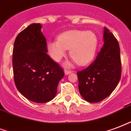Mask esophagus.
<instances>
[{
    "label": "esophagus",
    "mask_w": 131,
    "mask_h": 131,
    "mask_svg": "<svg viewBox=\"0 0 131 131\" xmlns=\"http://www.w3.org/2000/svg\"><path fill=\"white\" fill-rule=\"evenodd\" d=\"M71 73V71H69V70H67V69L64 70V74H65L66 75L68 74H69V73Z\"/></svg>",
    "instance_id": "34e87169"
}]
</instances>
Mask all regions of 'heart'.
<instances>
[{
  "label": "heart",
  "instance_id": "1",
  "mask_svg": "<svg viewBox=\"0 0 131 131\" xmlns=\"http://www.w3.org/2000/svg\"><path fill=\"white\" fill-rule=\"evenodd\" d=\"M97 38L91 31L71 30L60 34L57 40L47 44L48 52L56 62H60L70 49V54L80 65H85L94 58Z\"/></svg>",
  "mask_w": 131,
  "mask_h": 131
}]
</instances>
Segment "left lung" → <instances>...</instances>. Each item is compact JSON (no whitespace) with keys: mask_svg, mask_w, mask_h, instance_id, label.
Segmentation results:
<instances>
[{"mask_svg":"<svg viewBox=\"0 0 131 131\" xmlns=\"http://www.w3.org/2000/svg\"><path fill=\"white\" fill-rule=\"evenodd\" d=\"M104 45L88 67L77 72L80 93L86 101L99 102L109 96L120 80V49L117 39L107 28L104 30Z\"/></svg>","mask_w":131,"mask_h":131,"instance_id":"1","label":"left lung"}]
</instances>
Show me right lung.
<instances>
[{
    "label": "right lung",
    "instance_id": "1",
    "mask_svg": "<svg viewBox=\"0 0 131 131\" xmlns=\"http://www.w3.org/2000/svg\"><path fill=\"white\" fill-rule=\"evenodd\" d=\"M40 23L28 26L19 33L13 49L14 78L17 89L36 103L54 98L63 69L47 54L45 37Z\"/></svg>",
    "mask_w": 131,
    "mask_h": 131
}]
</instances>
